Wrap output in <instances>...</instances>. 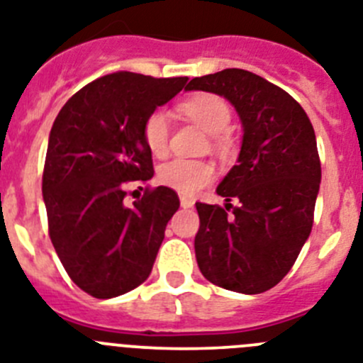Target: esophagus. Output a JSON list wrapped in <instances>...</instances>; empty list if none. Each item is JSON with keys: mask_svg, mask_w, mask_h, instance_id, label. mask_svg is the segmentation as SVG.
I'll list each match as a JSON object with an SVG mask.
<instances>
[{"mask_svg": "<svg viewBox=\"0 0 363 363\" xmlns=\"http://www.w3.org/2000/svg\"><path fill=\"white\" fill-rule=\"evenodd\" d=\"M195 201L191 199V197H188V195H181V206L182 208H194Z\"/></svg>", "mask_w": 363, "mask_h": 363, "instance_id": "34e87169", "label": "esophagus"}]
</instances>
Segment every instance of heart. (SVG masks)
Segmentation results:
<instances>
[{"instance_id":"heart-1","label":"heart","mask_w":363,"mask_h":363,"mask_svg":"<svg viewBox=\"0 0 363 363\" xmlns=\"http://www.w3.org/2000/svg\"><path fill=\"white\" fill-rule=\"evenodd\" d=\"M179 113L188 121L212 135V146L225 153L228 150V137L225 131L232 122V109L223 96L212 93L194 94L179 104ZM143 140L147 151L157 159H162L169 147V124L162 111L155 109L146 116L143 124ZM216 177V168L208 160L175 159L162 164L157 172L160 184L168 186L182 195H194L203 190Z\"/></svg>"}]
</instances>
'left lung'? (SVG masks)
Instances as JSON below:
<instances>
[{
	"label": "left lung",
	"instance_id": "8db88e82",
	"mask_svg": "<svg viewBox=\"0 0 363 363\" xmlns=\"http://www.w3.org/2000/svg\"><path fill=\"white\" fill-rule=\"evenodd\" d=\"M186 89L228 99L245 128L238 164L217 186L226 204L195 203L197 264L213 285L261 294L289 274L313 230L321 181L313 124L291 94L250 71L225 69Z\"/></svg>",
	"mask_w": 363,
	"mask_h": 363
}]
</instances>
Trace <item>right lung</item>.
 Returning a JSON list of instances; mask_svg holds the SVG:
<instances>
[{
  "instance_id": "obj_1",
  "label": "right lung",
  "mask_w": 363,
  "mask_h": 363,
  "mask_svg": "<svg viewBox=\"0 0 363 363\" xmlns=\"http://www.w3.org/2000/svg\"><path fill=\"white\" fill-rule=\"evenodd\" d=\"M186 82L106 74L72 94L52 124L42 179L49 238L74 285L93 298H115L146 281L179 210L168 186H146L131 206L124 199L129 186L153 177L146 116Z\"/></svg>"
}]
</instances>
